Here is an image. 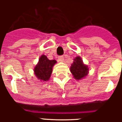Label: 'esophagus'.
Segmentation results:
<instances>
[{
	"mask_svg": "<svg viewBox=\"0 0 122 122\" xmlns=\"http://www.w3.org/2000/svg\"><path fill=\"white\" fill-rule=\"evenodd\" d=\"M63 59H64V57H63V56H59V58H58V61L59 62H63Z\"/></svg>",
	"mask_w": 122,
	"mask_h": 122,
	"instance_id": "34e87169",
	"label": "esophagus"
}]
</instances>
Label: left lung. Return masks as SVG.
Instances as JSON below:
<instances>
[{
    "instance_id": "left-lung-1",
    "label": "left lung",
    "mask_w": 122,
    "mask_h": 122,
    "mask_svg": "<svg viewBox=\"0 0 122 122\" xmlns=\"http://www.w3.org/2000/svg\"><path fill=\"white\" fill-rule=\"evenodd\" d=\"M70 71L74 79L80 80L88 74L89 68L83 63L82 60L80 57H76L74 59V62L70 66Z\"/></svg>"
}]
</instances>
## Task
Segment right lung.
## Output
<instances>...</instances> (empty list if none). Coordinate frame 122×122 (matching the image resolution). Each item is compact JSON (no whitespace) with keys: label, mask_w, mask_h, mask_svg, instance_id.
<instances>
[{"label":"right lung","mask_w":122,"mask_h":122,"mask_svg":"<svg viewBox=\"0 0 122 122\" xmlns=\"http://www.w3.org/2000/svg\"><path fill=\"white\" fill-rule=\"evenodd\" d=\"M56 63V60H49L46 56L42 55L34 68L36 77L41 81H48L52 72V67Z\"/></svg>","instance_id":"add662e5"}]
</instances>
